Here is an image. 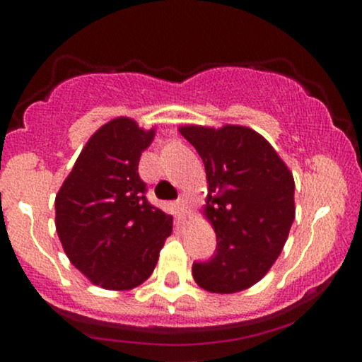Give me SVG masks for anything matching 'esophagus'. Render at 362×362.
I'll return each instance as SVG.
<instances>
[{"label":"esophagus","mask_w":362,"mask_h":362,"mask_svg":"<svg viewBox=\"0 0 362 362\" xmlns=\"http://www.w3.org/2000/svg\"><path fill=\"white\" fill-rule=\"evenodd\" d=\"M177 204H178V207H180L182 211H184V213H187V209H189V199H187L185 194H182L180 197H178Z\"/></svg>","instance_id":"obj_1"}]
</instances>
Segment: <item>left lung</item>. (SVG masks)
<instances>
[{
  "mask_svg": "<svg viewBox=\"0 0 362 362\" xmlns=\"http://www.w3.org/2000/svg\"><path fill=\"white\" fill-rule=\"evenodd\" d=\"M180 134L206 167V214L216 252L194 262L192 276L211 293H238L259 282L281 255L294 221V180L267 139L243 126H184Z\"/></svg>",
  "mask_w": 362,
  "mask_h": 362,
  "instance_id": "obj_1",
  "label": "left lung"
}]
</instances>
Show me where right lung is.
Wrapping results in <instances>:
<instances>
[{
	"label": "right lung",
	"mask_w": 362,
	"mask_h": 362,
	"mask_svg": "<svg viewBox=\"0 0 362 362\" xmlns=\"http://www.w3.org/2000/svg\"><path fill=\"white\" fill-rule=\"evenodd\" d=\"M155 129L107 122L88 139L56 195V230L66 255L93 284L124 291L151 276L173 216L146 199L138 167Z\"/></svg>",
	"instance_id": "1"
}]
</instances>
